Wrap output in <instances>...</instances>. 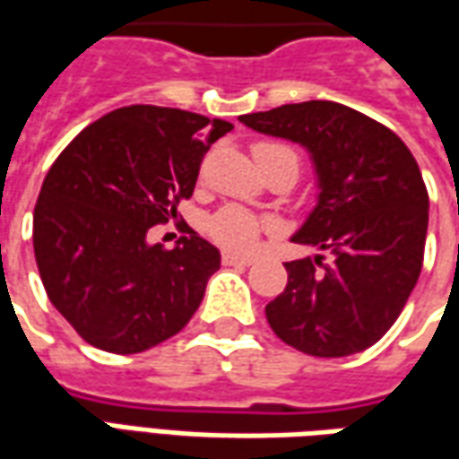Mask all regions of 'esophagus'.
I'll list each match as a JSON object with an SVG mask.
<instances>
[{"instance_id": "esophagus-1", "label": "esophagus", "mask_w": 459, "mask_h": 459, "mask_svg": "<svg viewBox=\"0 0 459 459\" xmlns=\"http://www.w3.org/2000/svg\"><path fill=\"white\" fill-rule=\"evenodd\" d=\"M221 261H223V265H251L253 258L251 255H238V253H223L221 255Z\"/></svg>"}]
</instances>
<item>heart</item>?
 Returning a JSON list of instances; mask_svg holds the SVG:
<instances>
[{
    "label": "heart",
    "mask_w": 459,
    "mask_h": 459,
    "mask_svg": "<svg viewBox=\"0 0 459 459\" xmlns=\"http://www.w3.org/2000/svg\"><path fill=\"white\" fill-rule=\"evenodd\" d=\"M278 152L293 153L290 149L278 146V143H255V149H253L255 156ZM263 226H265V221L258 219L251 211H246V208L240 206H226L221 208L219 213L211 219V223H208V233L219 240L221 246L230 248V251H248V248H253V243L258 238V233H261Z\"/></svg>",
    "instance_id": "b5f03b06"
}]
</instances>
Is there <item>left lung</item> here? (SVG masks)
<instances>
[{"label":"left lung","mask_w":459,"mask_h":459,"mask_svg":"<svg viewBox=\"0 0 459 459\" xmlns=\"http://www.w3.org/2000/svg\"><path fill=\"white\" fill-rule=\"evenodd\" d=\"M246 126L307 149L318 204L293 243L330 258L285 263L288 285L265 306L273 333L316 358L370 348L418 283L428 236V188L397 134L335 101H303L240 117Z\"/></svg>","instance_id":"8db88e82"}]
</instances>
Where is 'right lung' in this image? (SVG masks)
Here are the masks:
<instances>
[{"mask_svg": "<svg viewBox=\"0 0 459 459\" xmlns=\"http://www.w3.org/2000/svg\"><path fill=\"white\" fill-rule=\"evenodd\" d=\"M230 129L136 104L86 126L51 163L34 206V255L51 306L89 345L143 352L198 310L219 248L191 233L169 251L149 230L176 219L211 143Z\"/></svg>", "mask_w": 459, "mask_h": 459, "instance_id": "1", "label": "right lung"}]
</instances>
